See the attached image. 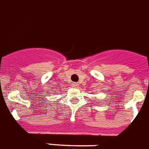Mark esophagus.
Instances as JSON below:
<instances>
[{
  "label": "esophagus",
  "mask_w": 149,
  "mask_h": 149,
  "mask_svg": "<svg viewBox=\"0 0 149 149\" xmlns=\"http://www.w3.org/2000/svg\"><path fill=\"white\" fill-rule=\"evenodd\" d=\"M72 88H78V84L77 83H72Z\"/></svg>",
  "instance_id": "obj_1"
}]
</instances>
